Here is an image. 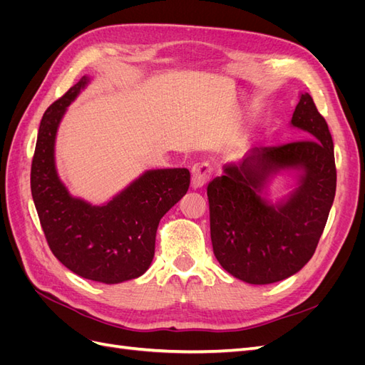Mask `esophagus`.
<instances>
[{
    "label": "esophagus",
    "instance_id": "obj_1",
    "mask_svg": "<svg viewBox=\"0 0 365 365\" xmlns=\"http://www.w3.org/2000/svg\"><path fill=\"white\" fill-rule=\"evenodd\" d=\"M210 178V168L207 164H196L192 169V189L197 190L207 184Z\"/></svg>",
    "mask_w": 365,
    "mask_h": 365
}]
</instances>
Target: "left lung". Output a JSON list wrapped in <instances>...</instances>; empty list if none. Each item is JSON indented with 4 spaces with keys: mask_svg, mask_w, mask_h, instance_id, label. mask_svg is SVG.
Instances as JSON below:
<instances>
[{
    "mask_svg": "<svg viewBox=\"0 0 365 365\" xmlns=\"http://www.w3.org/2000/svg\"><path fill=\"white\" fill-rule=\"evenodd\" d=\"M289 125L303 140L257 148L239 163H227L207 187L215 256L250 284L275 283L300 271L314 256L334 204V141L307 93H300ZM279 179L287 193L274 197Z\"/></svg>",
    "mask_w": 365,
    "mask_h": 365,
    "instance_id": "left-lung-1",
    "label": "left lung"
}]
</instances>
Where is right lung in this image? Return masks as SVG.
Segmentation results:
<instances>
[{"instance_id": "obj_1", "label": "right lung", "mask_w": 365, "mask_h": 365, "mask_svg": "<svg viewBox=\"0 0 365 365\" xmlns=\"http://www.w3.org/2000/svg\"><path fill=\"white\" fill-rule=\"evenodd\" d=\"M91 79L83 76L43 114L31 163V196L58 260L83 279L115 284L149 269L160 220L189 190L190 172L145 170L103 204L71 195L56 168V135L68 106Z\"/></svg>"}]
</instances>
